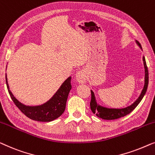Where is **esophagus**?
Wrapping results in <instances>:
<instances>
[{
    "mask_svg": "<svg viewBox=\"0 0 155 155\" xmlns=\"http://www.w3.org/2000/svg\"><path fill=\"white\" fill-rule=\"evenodd\" d=\"M76 79L79 84H84L86 81V76L85 74L84 71H78L76 74Z\"/></svg>",
    "mask_w": 155,
    "mask_h": 155,
    "instance_id": "obj_1",
    "label": "esophagus"
}]
</instances>
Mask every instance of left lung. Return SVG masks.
Wrapping results in <instances>:
<instances>
[{
    "mask_svg": "<svg viewBox=\"0 0 155 155\" xmlns=\"http://www.w3.org/2000/svg\"><path fill=\"white\" fill-rule=\"evenodd\" d=\"M136 43L138 44L139 47L142 49L141 48L140 43L138 41H136ZM144 67H145V85H144L143 89L141 92L140 96L131 105L125 108L121 109H112V108H107L104 107H102L97 103L96 100L94 95V93L92 91L91 92V100L90 102V106L91 111H92L93 114H95L99 118H102V119H106V120H113V119H117L121 117H123L126 115H127L132 112L135 108L138 106V104L140 103V102L142 100L143 97L145 95L146 91L147 89L148 82H149V74H148V69L147 64H146L145 57L143 58Z\"/></svg>",
    "mask_w": 155,
    "mask_h": 155,
    "instance_id": "1",
    "label": "left lung"
}]
</instances>
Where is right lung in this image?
Returning a JSON list of instances; mask_svg holds the SVG:
<instances>
[{
    "label": "right lung",
    "mask_w": 155,
    "mask_h": 155,
    "mask_svg": "<svg viewBox=\"0 0 155 155\" xmlns=\"http://www.w3.org/2000/svg\"><path fill=\"white\" fill-rule=\"evenodd\" d=\"M71 77H69L67 80H65L55 94L45 103L38 106H27L18 101L12 95L9 89L7 76L5 74V81L8 93L15 105L28 118L34 121L43 122L53 121L54 119L60 117L64 112L67 97L71 88Z\"/></svg>",
    "instance_id": "right-lung-1"
}]
</instances>
